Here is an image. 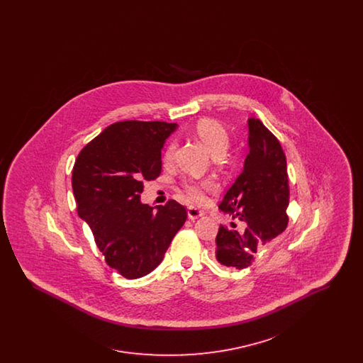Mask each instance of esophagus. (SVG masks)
<instances>
[{
    "instance_id": "esophagus-1",
    "label": "esophagus",
    "mask_w": 363,
    "mask_h": 363,
    "mask_svg": "<svg viewBox=\"0 0 363 363\" xmlns=\"http://www.w3.org/2000/svg\"><path fill=\"white\" fill-rule=\"evenodd\" d=\"M203 215H204V211H201L200 208L193 207V206L188 207V216H189V219H191V220H194V219H197V218H200Z\"/></svg>"
}]
</instances>
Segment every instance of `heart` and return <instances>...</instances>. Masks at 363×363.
Masks as SVG:
<instances>
[{
    "label": "heart",
    "instance_id": "heart-1",
    "mask_svg": "<svg viewBox=\"0 0 363 363\" xmlns=\"http://www.w3.org/2000/svg\"><path fill=\"white\" fill-rule=\"evenodd\" d=\"M194 133L207 145L209 152L212 155L223 154L228 145V135L225 126L213 118H201L194 125ZM175 151V143L172 141L166 147L163 157L164 160L173 159ZM185 190L191 200L203 201L206 191L213 186L212 181H185L184 184Z\"/></svg>",
    "mask_w": 363,
    "mask_h": 363
}]
</instances>
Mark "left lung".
I'll list each match as a JSON object with an SVG mask.
<instances>
[{
	"label": "left lung",
	"instance_id": "obj_1",
	"mask_svg": "<svg viewBox=\"0 0 363 363\" xmlns=\"http://www.w3.org/2000/svg\"><path fill=\"white\" fill-rule=\"evenodd\" d=\"M247 125L249 154L243 170L219 204L241 225H220L215 247L216 259L237 269L247 268L259 247L277 238L289 223L290 189L283 148L257 118H249Z\"/></svg>",
	"mask_w": 363,
	"mask_h": 363
}]
</instances>
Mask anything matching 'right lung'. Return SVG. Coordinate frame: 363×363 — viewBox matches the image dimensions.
I'll list each match as a JSON object with an SVG mask.
<instances>
[{
    "label": "right lung",
    "mask_w": 363,
    "mask_h": 363,
    "mask_svg": "<svg viewBox=\"0 0 363 363\" xmlns=\"http://www.w3.org/2000/svg\"><path fill=\"white\" fill-rule=\"evenodd\" d=\"M175 128L163 121L116 122L86 144L73 166L77 213L107 265L126 279L155 269L188 216L175 200L155 208L140 201L143 182L160 175L162 148Z\"/></svg>",
    "instance_id": "right-lung-1"
}]
</instances>
